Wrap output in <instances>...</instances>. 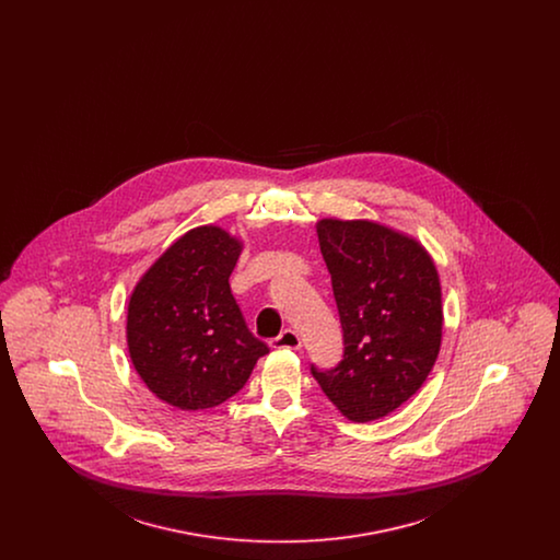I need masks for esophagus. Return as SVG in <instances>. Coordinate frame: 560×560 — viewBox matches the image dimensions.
<instances>
[{
	"label": "esophagus",
	"mask_w": 560,
	"mask_h": 560,
	"mask_svg": "<svg viewBox=\"0 0 560 560\" xmlns=\"http://www.w3.org/2000/svg\"><path fill=\"white\" fill-rule=\"evenodd\" d=\"M270 347L292 348V350H298V348L302 347V340H300V336H298L293 329H283L277 338L270 340Z\"/></svg>",
	"instance_id": "esophagus-1"
}]
</instances>
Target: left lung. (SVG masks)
Segmentation results:
<instances>
[{
    "mask_svg": "<svg viewBox=\"0 0 560 560\" xmlns=\"http://www.w3.org/2000/svg\"><path fill=\"white\" fill-rule=\"evenodd\" d=\"M317 233L345 352L311 373L348 420L373 422L411 399L436 361L439 275L424 247L375 222L320 220Z\"/></svg>",
    "mask_w": 560,
    "mask_h": 560,
    "instance_id": "left-lung-1",
    "label": "left lung"
}]
</instances>
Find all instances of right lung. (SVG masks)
Masks as SVG:
<instances>
[{
  "label": "right lung",
  "mask_w": 560,
  "mask_h": 560,
  "mask_svg": "<svg viewBox=\"0 0 560 560\" xmlns=\"http://www.w3.org/2000/svg\"><path fill=\"white\" fill-rule=\"evenodd\" d=\"M240 252L222 229H192L149 268L130 298L133 368L151 393L178 409L231 399L268 352L231 293Z\"/></svg>",
  "instance_id": "obj_1"
}]
</instances>
